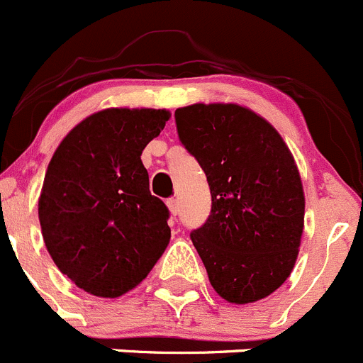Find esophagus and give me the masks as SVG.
<instances>
[{
    "label": "esophagus",
    "instance_id": "esophagus-1",
    "mask_svg": "<svg viewBox=\"0 0 363 363\" xmlns=\"http://www.w3.org/2000/svg\"><path fill=\"white\" fill-rule=\"evenodd\" d=\"M166 204H167V208H169L171 215H177L178 213V201L174 199V197H169V199L166 201Z\"/></svg>",
    "mask_w": 363,
    "mask_h": 363
}]
</instances>
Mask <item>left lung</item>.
Listing matches in <instances>:
<instances>
[{
	"label": "left lung",
	"instance_id": "left-lung-1",
	"mask_svg": "<svg viewBox=\"0 0 363 363\" xmlns=\"http://www.w3.org/2000/svg\"><path fill=\"white\" fill-rule=\"evenodd\" d=\"M174 120L211 194L190 240L222 298L257 302L281 288L298 256L305 197L291 152L267 120L236 104H194Z\"/></svg>",
	"mask_w": 363,
	"mask_h": 363
}]
</instances>
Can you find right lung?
I'll return each mask as SVG.
<instances>
[{"label":"right lung","mask_w":363,"mask_h":363,"mask_svg":"<svg viewBox=\"0 0 363 363\" xmlns=\"http://www.w3.org/2000/svg\"><path fill=\"white\" fill-rule=\"evenodd\" d=\"M164 109H106L61 141L38 199L45 247L63 275L102 298L134 289L171 238L169 210L150 192L141 153Z\"/></svg>","instance_id":"1"}]
</instances>
